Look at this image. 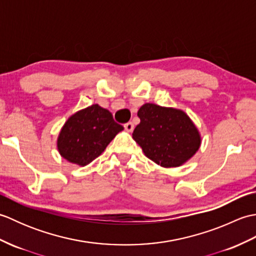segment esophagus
I'll return each mask as SVG.
<instances>
[{"label":"esophagus","instance_id":"obj_1","mask_svg":"<svg viewBox=\"0 0 256 256\" xmlns=\"http://www.w3.org/2000/svg\"><path fill=\"white\" fill-rule=\"evenodd\" d=\"M124 128L128 132H132L133 130H134V124H133L132 122H128V123H125V124H124Z\"/></svg>","mask_w":256,"mask_h":256}]
</instances>
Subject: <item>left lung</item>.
Returning a JSON list of instances; mask_svg holds the SVG:
<instances>
[{
  "mask_svg": "<svg viewBox=\"0 0 256 256\" xmlns=\"http://www.w3.org/2000/svg\"><path fill=\"white\" fill-rule=\"evenodd\" d=\"M140 122L132 136L150 160L162 167H177L198 150L201 140L186 113L146 103L140 108Z\"/></svg>",
  "mask_w": 256,
  "mask_h": 256,
  "instance_id": "obj_1",
  "label": "left lung"
}]
</instances>
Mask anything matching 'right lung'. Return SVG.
Instances as JSON below:
<instances>
[{
	"instance_id": "right-lung-1",
	"label": "right lung",
	"mask_w": 256,
	"mask_h": 256,
	"mask_svg": "<svg viewBox=\"0 0 256 256\" xmlns=\"http://www.w3.org/2000/svg\"><path fill=\"white\" fill-rule=\"evenodd\" d=\"M122 130L110 111L92 104L74 113L64 123L58 138V150L68 162L86 166L101 155Z\"/></svg>"
}]
</instances>
